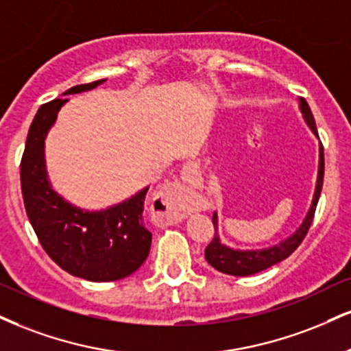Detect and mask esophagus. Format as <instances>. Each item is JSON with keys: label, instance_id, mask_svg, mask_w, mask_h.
I'll list each match as a JSON object with an SVG mask.
<instances>
[{"label": "esophagus", "instance_id": "esophagus-1", "mask_svg": "<svg viewBox=\"0 0 351 351\" xmlns=\"http://www.w3.org/2000/svg\"><path fill=\"white\" fill-rule=\"evenodd\" d=\"M194 167L188 165L183 170V175L186 180H191L194 175ZM155 202L162 209V214L170 223L180 222L186 214V206H184V189L178 183H168L160 189L155 196Z\"/></svg>", "mask_w": 351, "mask_h": 351}]
</instances>
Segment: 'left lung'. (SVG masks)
<instances>
[{
  "mask_svg": "<svg viewBox=\"0 0 351 351\" xmlns=\"http://www.w3.org/2000/svg\"><path fill=\"white\" fill-rule=\"evenodd\" d=\"M299 109H301L302 119L306 121L307 128L312 130V134L319 138L317 128H315L314 116H312L309 104L306 99H299ZM324 184V147L322 143L319 145V170H317V181H315L314 196H312L311 208L307 210L306 217L301 226L298 227L296 232L285 240H281L278 245L265 248H256V250H240V248H232L229 245L222 243L221 237H219V217L217 213H214L213 223H214V239L204 250L206 261L217 271L232 274V276H248V274H255L263 271L273 265L280 263V261L286 260L296 248L301 245L304 237L307 235L312 219H314L315 208L320 197V191H322Z\"/></svg>",
  "mask_w": 351,
  "mask_h": 351,
  "instance_id": "1",
  "label": "left lung"
}]
</instances>
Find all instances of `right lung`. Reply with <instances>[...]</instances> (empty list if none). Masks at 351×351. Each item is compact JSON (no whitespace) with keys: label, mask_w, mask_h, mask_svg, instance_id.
Here are the masks:
<instances>
[{"label":"right lung","mask_w":351,"mask_h":351,"mask_svg":"<svg viewBox=\"0 0 351 351\" xmlns=\"http://www.w3.org/2000/svg\"><path fill=\"white\" fill-rule=\"evenodd\" d=\"M104 82L78 84L63 96L90 91ZM66 101L42 104L29 129L21 160V189L29 222L42 248L66 273L95 282L122 280L149 256L152 234L142 221L149 186L101 210L78 208L55 191L45 167V138Z\"/></svg>","instance_id":"obj_1"}]
</instances>
